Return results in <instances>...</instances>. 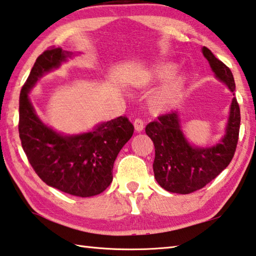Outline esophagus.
Returning a JSON list of instances; mask_svg holds the SVG:
<instances>
[{"mask_svg": "<svg viewBox=\"0 0 256 256\" xmlns=\"http://www.w3.org/2000/svg\"><path fill=\"white\" fill-rule=\"evenodd\" d=\"M134 126H135V130L140 132L144 129V120L142 118H136L134 120Z\"/></svg>", "mask_w": 256, "mask_h": 256, "instance_id": "esophagus-1", "label": "esophagus"}]
</instances>
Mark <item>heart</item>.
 <instances>
[{
	"label": "heart",
	"mask_w": 256,
	"mask_h": 256,
	"mask_svg": "<svg viewBox=\"0 0 256 256\" xmlns=\"http://www.w3.org/2000/svg\"><path fill=\"white\" fill-rule=\"evenodd\" d=\"M176 72V66L172 64L160 65L154 72V78L158 80L170 78ZM182 90L181 80H174L171 84H168L164 88L160 90L152 98L150 104L155 110H164L172 106L176 102L178 96H180Z\"/></svg>",
	"instance_id": "obj_1"
}]
</instances>
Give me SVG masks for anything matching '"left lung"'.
Listing matches in <instances>:
<instances>
[{"mask_svg":"<svg viewBox=\"0 0 256 256\" xmlns=\"http://www.w3.org/2000/svg\"><path fill=\"white\" fill-rule=\"evenodd\" d=\"M202 52L217 78L234 92L235 80L230 67L214 57L207 47H204ZM240 124V106L234 98L226 134L220 142L209 148H198L191 146L183 136L176 111L158 116V120L152 121L145 128L155 147L153 168L156 181L163 189L174 194H188L202 189L218 176L234 158Z\"/></svg>","mask_w":256,"mask_h":256,"instance_id":"1","label":"left lung"}]
</instances>
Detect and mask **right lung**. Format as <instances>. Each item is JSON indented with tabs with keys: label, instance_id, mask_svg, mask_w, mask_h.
I'll return each instance as SVG.
<instances>
[{
	"label": "right lung",
	"instance_id": "right-lung-1",
	"mask_svg": "<svg viewBox=\"0 0 256 256\" xmlns=\"http://www.w3.org/2000/svg\"><path fill=\"white\" fill-rule=\"evenodd\" d=\"M70 55L60 47H49L36 60L20 93L19 136L29 163L46 184L85 198L110 186L116 155L132 138L134 126L124 116L82 135L62 136L39 120L28 93L39 78Z\"/></svg>",
	"mask_w": 256,
	"mask_h": 256
}]
</instances>
